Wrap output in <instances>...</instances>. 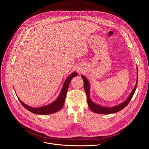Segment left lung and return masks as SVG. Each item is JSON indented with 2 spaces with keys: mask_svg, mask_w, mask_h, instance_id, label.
Returning <instances> with one entry per match:
<instances>
[{
  "mask_svg": "<svg viewBox=\"0 0 149 149\" xmlns=\"http://www.w3.org/2000/svg\"><path fill=\"white\" fill-rule=\"evenodd\" d=\"M81 77L84 81V90L86 93L87 97V102L89 107L90 110L95 113H98V114H110L113 113H116L117 112H118L123 110L124 108H125L126 106L128 105L130 101L132 98L135 91L136 90L137 85V81H138V68L137 67V81L136 84L135 85V87L133 91H132L131 94L129 95V97L127 98L124 102H121V104H119L116 106H113V107H104V106L100 105L98 104H95L94 102L90 98V84L87 79V78L85 77L84 75H82Z\"/></svg>",
  "mask_w": 149,
  "mask_h": 149,
  "instance_id": "left-lung-1",
  "label": "left lung"
}]
</instances>
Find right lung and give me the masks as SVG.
<instances>
[{"label":"right lung","mask_w":149,"mask_h":149,"mask_svg":"<svg viewBox=\"0 0 149 149\" xmlns=\"http://www.w3.org/2000/svg\"><path fill=\"white\" fill-rule=\"evenodd\" d=\"M77 75L78 74L76 72H72L71 74H70L68 77V78L66 79L65 81L63 84L61 93L59 96L58 97V98H56V100L48 105H44L43 107H38V108L31 107L30 106L24 103L18 98V97H17V98L19 100L20 102L22 104L26 110H28V111H29L32 113H34L36 114H40V115H47V114H51L56 113L62 108L63 104H64V102H65L66 94L67 93V90L69 87V85L70 84V82L71 79L73 78V77L77 76Z\"/></svg>","instance_id":"right-lung-1"}]
</instances>
